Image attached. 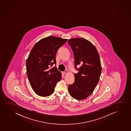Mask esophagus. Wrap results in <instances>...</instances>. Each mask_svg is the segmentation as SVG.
<instances>
[{"instance_id":"obj_1","label":"esophagus","mask_w":131,"mask_h":131,"mask_svg":"<svg viewBox=\"0 0 131 131\" xmlns=\"http://www.w3.org/2000/svg\"><path fill=\"white\" fill-rule=\"evenodd\" d=\"M63 73H65V74H66V73H68V71L67 70H65V71L63 72Z\"/></svg>"}]
</instances>
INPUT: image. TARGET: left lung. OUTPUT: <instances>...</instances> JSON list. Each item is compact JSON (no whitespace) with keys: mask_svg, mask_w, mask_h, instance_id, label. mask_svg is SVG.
<instances>
[{"mask_svg":"<svg viewBox=\"0 0 131 131\" xmlns=\"http://www.w3.org/2000/svg\"><path fill=\"white\" fill-rule=\"evenodd\" d=\"M68 43L73 52L74 68L78 71L74 74L73 83L68 86V91L76 100H84L92 93L100 79L102 71L100 56L95 47L85 39H71Z\"/></svg>","mask_w":131,"mask_h":131,"instance_id":"obj_1","label":"left lung"}]
</instances>
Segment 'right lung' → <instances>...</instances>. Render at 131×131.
I'll return each instance as SVG.
<instances>
[{"label":"right lung","mask_w":131,"mask_h":131,"mask_svg":"<svg viewBox=\"0 0 131 131\" xmlns=\"http://www.w3.org/2000/svg\"><path fill=\"white\" fill-rule=\"evenodd\" d=\"M67 39L50 36L35 44L26 61L27 76L31 88L39 96L47 97L54 92L57 83L61 79L57 69L56 55Z\"/></svg>","instance_id":"1"}]
</instances>
